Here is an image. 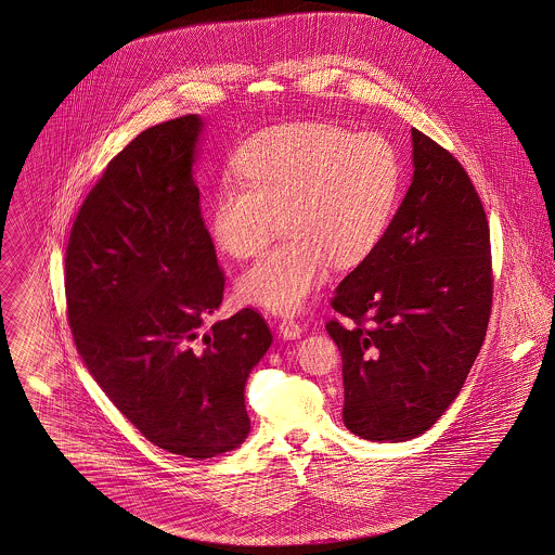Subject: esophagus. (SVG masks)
<instances>
[{
    "instance_id": "esophagus-1",
    "label": "esophagus",
    "mask_w": 555,
    "mask_h": 555,
    "mask_svg": "<svg viewBox=\"0 0 555 555\" xmlns=\"http://www.w3.org/2000/svg\"><path fill=\"white\" fill-rule=\"evenodd\" d=\"M280 334L286 338V340H296L300 334H302V326L293 320V318H288V320H282L280 322Z\"/></svg>"
}]
</instances>
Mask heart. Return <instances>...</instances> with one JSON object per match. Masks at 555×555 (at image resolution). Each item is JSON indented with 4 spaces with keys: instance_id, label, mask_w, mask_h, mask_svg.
<instances>
[{
    "instance_id": "obj_1",
    "label": "heart",
    "mask_w": 555,
    "mask_h": 555,
    "mask_svg": "<svg viewBox=\"0 0 555 555\" xmlns=\"http://www.w3.org/2000/svg\"><path fill=\"white\" fill-rule=\"evenodd\" d=\"M237 181H222L208 229L217 248L248 259L269 242L275 217L284 240L237 278V296L273 313H296L326 278L385 235L402 189V159L389 139L328 121L267 128L237 149Z\"/></svg>"
}]
</instances>
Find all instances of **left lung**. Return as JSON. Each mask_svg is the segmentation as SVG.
Segmentation results:
<instances>
[{
	"label": "left lung",
	"mask_w": 555,
	"mask_h": 555,
	"mask_svg": "<svg viewBox=\"0 0 555 555\" xmlns=\"http://www.w3.org/2000/svg\"><path fill=\"white\" fill-rule=\"evenodd\" d=\"M412 179L378 246L336 288L345 427L370 442L425 434L459 396L488 328L490 231L476 186L412 128Z\"/></svg>",
	"instance_id": "obj_1"
}]
</instances>
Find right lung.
Instances as JSON below:
<instances>
[{"mask_svg": "<svg viewBox=\"0 0 555 555\" xmlns=\"http://www.w3.org/2000/svg\"><path fill=\"white\" fill-rule=\"evenodd\" d=\"M202 132L204 119L185 115L119 151L81 204L65 257L86 369L149 442L197 461L248 438L246 380L273 343L253 309L199 333L224 291L193 179Z\"/></svg>", "mask_w": 555, "mask_h": 555, "instance_id": "obj_1", "label": "right lung"}]
</instances>
